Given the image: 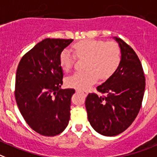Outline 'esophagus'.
<instances>
[{
    "mask_svg": "<svg viewBox=\"0 0 157 157\" xmlns=\"http://www.w3.org/2000/svg\"><path fill=\"white\" fill-rule=\"evenodd\" d=\"M77 92H80V93H81L83 95V96H87V94H88V92L87 91H86V90H77Z\"/></svg>",
    "mask_w": 157,
    "mask_h": 157,
    "instance_id": "34e87169",
    "label": "esophagus"
}]
</instances>
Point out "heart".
Returning a JSON list of instances; mask_svg holds the SVG:
<instances>
[{
    "label": "heart",
    "instance_id": "1",
    "mask_svg": "<svg viewBox=\"0 0 157 157\" xmlns=\"http://www.w3.org/2000/svg\"><path fill=\"white\" fill-rule=\"evenodd\" d=\"M72 48L77 58H86V70L75 72L67 77L66 83L70 87L87 89L96 83L98 77L101 79L111 77L121 63V49L114 42L84 39L74 44ZM74 61L75 56L68 49H63L59 54V63L64 72L71 70Z\"/></svg>",
    "mask_w": 157,
    "mask_h": 157
}]
</instances>
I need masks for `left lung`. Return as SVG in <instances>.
Returning <instances> with one entry per match:
<instances>
[{"mask_svg": "<svg viewBox=\"0 0 157 157\" xmlns=\"http://www.w3.org/2000/svg\"><path fill=\"white\" fill-rule=\"evenodd\" d=\"M121 60L116 71L97 90L105 96L91 93L85 106L92 128L103 136H114L128 128L140 112L146 79L143 67L135 51L120 38Z\"/></svg>", "mask_w": 157, "mask_h": 157, "instance_id": "left-lung-1", "label": "left lung"}]
</instances>
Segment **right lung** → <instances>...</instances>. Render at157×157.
<instances>
[{"mask_svg": "<svg viewBox=\"0 0 157 157\" xmlns=\"http://www.w3.org/2000/svg\"><path fill=\"white\" fill-rule=\"evenodd\" d=\"M73 39H45L21 58L15 78V100L28 125L36 132L54 136L62 132L70 118L74 89H61L60 52Z\"/></svg>", "mask_w": 157, "mask_h": 157, "instance_id": "add662e5", "label": "right lung"}]
</instances>
